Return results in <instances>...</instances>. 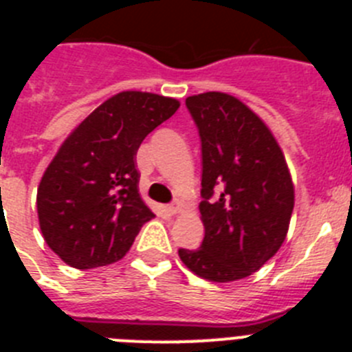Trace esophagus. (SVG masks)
<instances>
[{"label": "esophagus", "mask_w": 352, "mask_h": 352, "mask_svg": "<svg viewBox=\"0 0 352 352\" xmlns=\"http://www.w3.org/2000/svg\"><path fill=\"white\" fill-rule=\"evenodd\" d=\"M167 210H169V213L173 214L179 213V211H182V203H179V201H174V203H170L169 206H167Z\"/></svg>", "instance_id": "1"}]
</instances>
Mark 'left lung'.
<instances>
[{"label": "left lung", "instance_id": "8db88e82", "mask_svg": "<svg viewBox=\"0 0 352 352\" xmlns=\"http://www.w3.org/2000/svg\"><path fill=\"white\" fill-rule=\"evenodd\" d=\"M201 138L203 243L179 259L211 282L256 273L284 243L294 186L280 146L256 113L227 93L188 96Z\"/></svg>", "mask_w": 352, "mask_h": 352}]
</instances>
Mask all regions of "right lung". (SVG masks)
Segmentation results:
<instances>
[{
  "label": "right lung",
  "mask_w": 352,
  "mask_h": 352,
  "mask_svg": "<svg viewBox=\"0 0 352 352\" xmlns=\"http://www.w3.org/2000/svg\"><path fill=\"white\" fill-rule=\"evenodd\" d=\"M179 102L121 91L96 107L67 138L36 192L45 243L68 266H107L132 247L155 217L139 195L135 155L149 132L169 120Z\"/></svg>",
  "instance_id": "obj_1"
}]
</instances>
